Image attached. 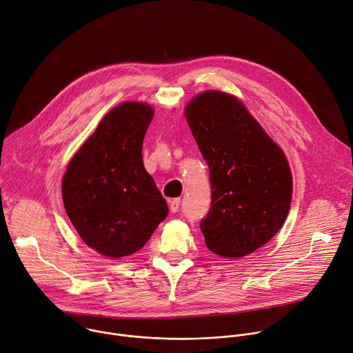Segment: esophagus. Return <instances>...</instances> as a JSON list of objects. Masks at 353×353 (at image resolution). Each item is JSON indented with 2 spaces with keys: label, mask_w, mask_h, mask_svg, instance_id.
<instances>
[{
  "label": "esophagus",
  "mask_w": 353,
  "mask_h": 353,
  "mask_svg": "<svg viewBox=\"0 0 353 353\" xmlns=\"http://www.w3.org/2000/svg\"><path fill=\"white\" fill-rule=\"evenodd\" d=\"M179 205H181V199H174L170 201V210L171 213H176V211L179 210Z\"/></svg>",
  "instance_id": "obj_1"
}]
</instances>
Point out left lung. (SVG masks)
<instances>
[{
  "instance_id": "left-lung-1",
  "label": "left lung",
  "mask_w": 353,
  "mask_h": 353,
  "mask_svg": "<svg viewBox=\"0 0 353 353\" xmlns=\"http://www.w3.org/2000/svg\"><path fill=\"white\" fill-rule=\"evenodd\" d=\"M185 115L210 170L211 208L200 221L205 245L219 256H248L281 230L290 213L287 157L231 94L200 93Z\"/></svg>"
}]
</instances>
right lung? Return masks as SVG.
Returning a JSON list of instances; mask_svg holds the SVG:
<instances>
[{
	"mask_svg": "<svg viewBox=\"0 0 353 353\" xmlns=\"http://www.w3.org/2000/svg\"><path fill=\"white\" fill-rule=\"evenodd\" d=\"M153 114L150 105L136 101L111 110L69 161L62 179L70 223L89 248L111 259L142 249L168 214L142 160Z\"/></svg>",
	"mask_w": 353,
	"mask_h": 353,
	"instance_id": "right-lung-1",
	"label": "right lung"
}]
</instances>
